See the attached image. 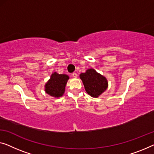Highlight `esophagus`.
<instances>
[{"instance_id":"1","label":"esophagus","mask_w":154,"mask_h":154,"mask_svg":"<svg viewBox=\"0 0 154 154\" xmlns=\"http://www.w3.org/2000/svg\"><path fill=\"white\" fill-rule=\"evenodd\" d=\"M72 77H75V78H76L77 77V74L76 72H73L72 74Z\"/></svg>"}]
</instances>
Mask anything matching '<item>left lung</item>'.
I'll list each match as a JSON object with an SVG mask.
<instances>
[{"label":"left lung","mask_w":154,"mask_h":154,"mask_svg":"<svg viewBox=\"0 0 154 154\" xmlns=\"http://www.w3.org/2000/svg\"><path fill=\"white\" fill-rule=\"evenodd\" d=\"M79 77L87 93L93 97H98L108 88L106 78L93 68L88 69L86 72L80 74Z\"/></svg>","instance_id":"left-lung-1"}]
</instances>
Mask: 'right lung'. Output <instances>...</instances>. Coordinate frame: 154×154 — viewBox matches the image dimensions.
<instances>
[{
	"label": "right lung",
	"instance_id": "obj_1",
	"mask_svg": "<svg viewBox=\"0 0 154 154\" xmlns=\"http://www.w3.org/2000/svg\"><path fill=\"white\" fill-rule=\"evenodd\" d=\"M69 77L65 74L52 73L50 79L45 85V91L54 97H60L65 92L66 85Z\"/></svg>",
	"mask_w": 154,
	"mask_h": 154
}]
</instances>
